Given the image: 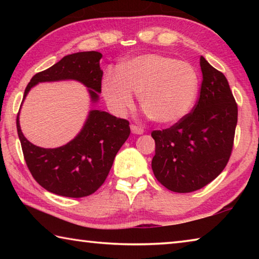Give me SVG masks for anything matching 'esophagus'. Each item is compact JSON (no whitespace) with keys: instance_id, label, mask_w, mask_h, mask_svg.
Listing matches in <instances>:
<instances>
[{"instance_id":"esophagus-1","label":"esophagus","mask_w":259,"mask_h":259,"mask_svg":"<svg viewBox=\"0 0 259 259\" xmlns=\"http://www.w3.org/2000/svg\"><path fill=\"white\" fill-rule=\"evenodd\" d=\"M130 129H131V133L135 134V135H142V134H144V129L142 128V126H139V125L131 124L130 125Z\"/></svg>"}]
</instances>
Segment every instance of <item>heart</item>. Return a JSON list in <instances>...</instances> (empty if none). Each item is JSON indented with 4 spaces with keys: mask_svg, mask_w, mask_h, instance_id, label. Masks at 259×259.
<instances>
[{
    "mask_svg": "<svg viewBox=\"0 0 259 259\" xmlns=\"http://www.w3.org/2000/svg\"><path fill=\"white\" fill-rule=\"evenodd\" d=\"M103 96L116 115H123L139 95L144 113L156 123L174 124L185 117L195 103L199 76L186 61L148 54L135 57L108 71L102 83Z\"/></svg>",
    "mask_w": 259,
    "mask_h": 259,
    "instance_id": "obj_1",
    "label": "heart"
}]
</instances>
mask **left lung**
I'll use <instances>...</instances> for the list:
<instances>
[{"label":"left lung","mask_w":259,"mask_h":259,"mask_svg":"<svg viewBox=\"0 0 259 259\" xmlns=\"http://www.w3.org/2000/svg\"><path fill=\"white\" fill-rule=\"evenodd\" d=\"M200 97L192 112L168 129L154 130L152 169L168 190L190 193L221 174L233 148L238 105L222 72L203 57Z\"/></svg>","instance_id":"8db88e82"}]
</instances>
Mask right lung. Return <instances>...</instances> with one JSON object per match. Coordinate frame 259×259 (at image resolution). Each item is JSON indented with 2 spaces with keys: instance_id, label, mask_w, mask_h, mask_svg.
Here are the masks:
<instances>
[{
  "instance_id": "right-lung-1",
  "label": "right lung",
  "mask_w": 259,
  "mask_h": 259,
  "mask_svg": "<svg viewBox=\"0 0 259 259\" xmlns=\"http://www.w3.org/2000/svg\"><path fill=\"white\" fill-rule=\"evenodd\" d=\"M102 57L98 51L65 56L54 66L35 74L26 87L24 99L30 88L40 82L75 80L89 88L91 100L96 103L102 91L103 71L99 66ZM17 131L26 164L35 181L57 195L83 198L93 194L104 184L116 153L129 137L130 126L129 121L124 119L91 109L76 137L57 148H42L28 142L21 133L19 113Z\"/></svg>"
}]
</instances>
